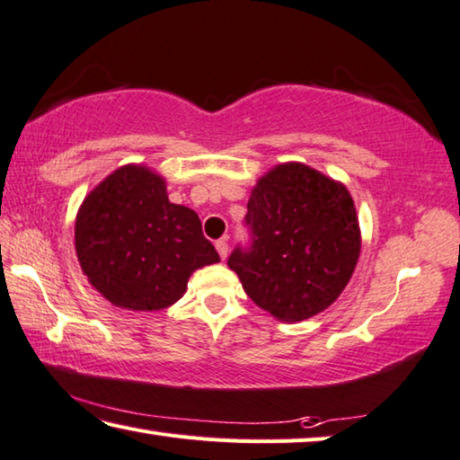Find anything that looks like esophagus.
I'll return each instance as SVG.
<instances>
[{
	"mask_svg": "<svg viewBox=\"0 0 460 460\" xmlns=\"http://www.w3.org/2000/svg\"><path fill=\"white\" fill-rule=\"evenodd\" d=\"M215 249H217V253H219V257H221L223 261H225V259H227V253H229L227 239H219V241H217V243H215Z\"/></svg>",
	"mask_w": 460,
	"mask_h": 460,
	"instance_id": "1",
	"label": "esophagus"
}]
</instances>
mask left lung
Listing matches in <instances>:
<instances>
[{"label": "left lung", "instance_id": "8db88e82", "mask_svg": "<svg viewBox=\"0 0 460 460\" xmlns=\"http://www.w3.org/2000/svg\"><path fill=\"white\" fill-rule=\"evenodd\" d=\"M245 221L252 247H237L227 265L255 305L294 323L336 302L362 247L344 182L304 163L275 164L252 189Z\"/></svg>", "mask_w": 460, "mask_h": 460}]
</instances>
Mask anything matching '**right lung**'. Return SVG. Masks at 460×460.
I'll list each match as a JSON object with an SVG mask.
<instances>
[{
	"mask_svg": "<svg viewBox=\"0 0 460 460\" xmlns=\"http://www.w3.org/2000/svg\"><path fill=\"white\" fill-rule=\"evenodd\" d=\"M74 243L100 296L128 312L179 302L189 278L219 261L193 208L174 205L166 181L146 164H122L82 201Z\"/></svg>",
	"mask_w": 460,
	"mask_h": 460,
	"instance_id": "right-lung-1",
	"label": "right lung"
}]
</instances>
